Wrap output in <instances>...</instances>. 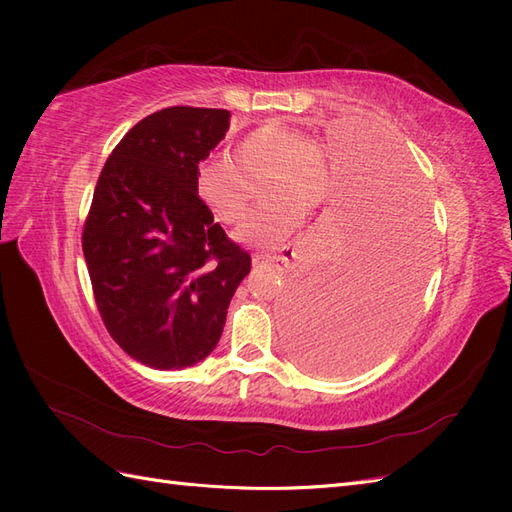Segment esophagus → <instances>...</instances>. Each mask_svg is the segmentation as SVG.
<instances>
[{"label": "esophagus", "instance_id": "obj_1", "mask_svg": "<svg viewBox=\"0 0 512 512\" xmlns=\"http://www.w3.org/2000/svg\"><path fill=\"white\" fill-rule=\"evenodd\" d=\"M292 256H294V247H292V250L282 252V254H254L252 260H254V267L269 269V267H275V265L288 267V262H290Z\"/></svg>", "mask_w": 512, "mask_h": 512}]
</instances>
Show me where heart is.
I'll use <instances>...</instances> for the list:
<instances>
[{"label": "heart", "instance_id": "1", "mask_svg": "<svg viewBox=\"0 0 512 512\" xmlns=\"http://www.w3.org/2000/svg\"><path fill=\"white\" fill-rule=\"evenodd\" d=\"M267 183L262 198L271 203L247 220L237 237L275 250L331 200L333 179L327 151L307 132L288 123L269 121L247 134L235 149V160L220 158L198 175V190L220 222L235 226L252 209L254 185Z\"/></svg>", "mask_w": 512, "mask_h": 512}]
</instances>
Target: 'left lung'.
<instances>
[{
	"mask_svg": "<svg viewBox=\"0 0 512 512\" xmlns=\"http://www.w3.org/2000/svg\"><path fill=\"white\" fill-rule=\"evenodd\" d=\"M371 160L365 194L303 280L286 324L297 361L320 374L346 376L378 361L408 327L427 282L423 185L393 145H376Z\"/></svg>",
	"mask_w": 512,
	"mask_h": 512,
	"instance_id": "left-lung-1",
	"label": "left lung"
}]
</instances>
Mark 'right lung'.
<instances>
[{"label": "right lung", "mask_w": 512, "mask_h": 512, "mask_svg": "<svg viewBox=\"0 0 512 512\" xmlns=\"http://www.w3.org/2000/svg\"><path fill=\"white\" fill-rule=\"evenodd\" d=\"M224 108L168 106L126 132L98 177L83 254L106 331L132 359L183 369L218 346L252 258L198 196Z\"/></svg>", "instance_id": "1"}]
</instances>
